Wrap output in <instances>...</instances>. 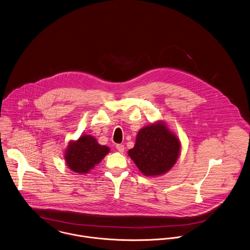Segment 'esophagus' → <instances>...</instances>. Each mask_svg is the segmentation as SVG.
I'll return each mask as SVG.
<instances>
[{
	"instance_id": "34e87169",
	"label": "esophagus",
	"mask_w": 250,
	"mask_h": 250,
	"mask_svg": "<svg viewBox=\"0 0 250 250\" xmlns=\"http://www.w3.org/2000/svg\"><path fill=\"white\" fill-rule=\"evenodd\" d=\"M116 148H117V150H119L120 152H124V151H125V146H124L123 144H118V145H116Z\"/></svg>"
}]
</instances>
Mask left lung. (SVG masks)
I'll use <instances>...</instances> for the list:
<instances>
[{"label": "left lung", "instance_id": "obj_1", "mask_svg": "<svg viewBox=\"0 0 250 250\" xmlns=\"http://www.w3.org/2000/svg\"><path fill=\"white\" fill-rule=\"evenodd\" d=\"M180 141L167 126L158 122L143 127L128 155L145 176H158L169 171L180 154Z\"/></svg>", "mask_w": 250, "mask_h": 250}]
</instances>
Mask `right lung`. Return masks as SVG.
<instances>
[{
  "label": "right lung",
  "instance_id": "obj_1",
  "mask_svg": "<svg viewBox=\"0 0 250 250\" xmlns=\"http://www.w3.org/2000/svg\"><path fill=\"white\" fill-rule=\"evenodd\" d=\"M109 148L101 146L91 135H82L77 141L70 142L65 150L64 158L73 172L88 173L109 152Z\"/></svg>",
  "mask_w": 250,
  "mask_h": 250
}]
</instances>
